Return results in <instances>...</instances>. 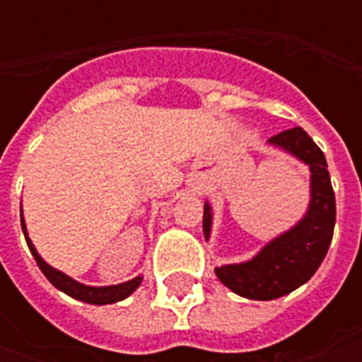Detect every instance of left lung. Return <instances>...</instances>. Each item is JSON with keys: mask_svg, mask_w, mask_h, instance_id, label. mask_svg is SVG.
<instances>
[{"mask_svg": "<svg viewBox=\"0 0 362 362\" xmlns=\"http://www.w3.org/2000/svg\"><path fill=\"white\" fill-rule=\"evenodd\" d=\"M268 145L296 157L310 169V203L294 228L268 242L256 256L216 268V276L231 292L250 300H274L306 284L322 264L337 221V202L325 153L304 129H288ZM211 205H203V233L211 235Z\"/></svg>", "mask_w": 362, "mask_h": 362, "instance_id": "8db88e82", "label": "left lung"}]
</instances>
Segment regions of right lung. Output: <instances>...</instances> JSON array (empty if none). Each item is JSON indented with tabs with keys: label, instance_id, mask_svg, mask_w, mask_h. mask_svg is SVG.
I'll return each instance as SVG.
<instances>
[{
	"label": "right lung",
	"instance_id": "1",
	"mask_svg": "<svg viewBox=\"0 0 362 362\" xmlns=\"http://www.w3.org/2000/svg\"><path fill=\"white\" fill-rule=\"evenodd\" d=\"M20 216H21V230H23L25 242H28V247H30V252H32V256H34L35 264L40 266V270L44 272V276L48 278L49 282L56 286L58 290H62L64 294H68V296H72V298L80 300V302H88V304H98V306H103V304H115V302H120V300L129 298L132 292L141 286V282H143V276H136V278H132V280H129V282H122V284H117V286L80 284V282H76L74 278H70L68 274H64V272L52 268L48 262L37 254V250L34 247L32 240L28 238V230H25V221H23V214H21V211H20Z\"/></svg>",
	"mask_w": 362,
	"mask_h": 362
}]
</instances>
